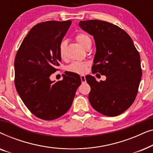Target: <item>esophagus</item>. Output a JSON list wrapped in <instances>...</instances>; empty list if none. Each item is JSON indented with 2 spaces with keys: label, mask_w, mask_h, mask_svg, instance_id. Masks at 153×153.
Instances as JSON below:
<instances>
[{
  "label": "esophagus",
  "mask_w": 153,
  "mask_h": 153,
  "mask_svg": "<svg viewBox=\"0 0 153 153\" xmlns=\"http://www.w3.org/2000/svg\"><path fill=\"white\" fill-rule=\"evenodd\" d=\"M81 82H82V83H85L86 80H85V77L84 75H81Z\"/></svg>",
  "instance_id": "esophagus-1"
}]
</instances>
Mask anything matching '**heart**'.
<instances>
[{"label": "heart", "mask_w": 153, "mask_h": 153, "mask_svg": "<svg viewBox=\"0 0 153 153\" xmlns=\"http://www.w3.org/2000/svg\"><path fill=\"white\" fill-rule=\"evenodd\" d=\"M76 40L82 46L83 48H85L88 44L91 43V39L88 35L86 33H79L75 37ZM65 48H66V42L62 40L60 42L59 45V54L61 58H64L65 55ZM88 68V64L85 62H79L76 61L73 62L72 64L68 67V70L70 72L76 73V74H83L86 72Z\"/></svg>", "instance_id": "b5f03b06"}]
</instances>
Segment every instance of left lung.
<instances>
[{"label":"left lung","mask_w":153,"mask_h":153,"mask_svg":"<svg viewBox=\"0 0 153 153\" xmlns=\"http://www.w3.org/2000/svg\"><path fill=\"white\" fill-rule=\"evenodd\" d=\"M79 25L95 42L92 72L106 76L100 82L94 76H85L91 86L90 103L104 116H118L137 97L142 76L139 51L130 36L116 25L96 19L81 21Z\"/></svg>","instance_id":"8db88e82"}]
</instances>
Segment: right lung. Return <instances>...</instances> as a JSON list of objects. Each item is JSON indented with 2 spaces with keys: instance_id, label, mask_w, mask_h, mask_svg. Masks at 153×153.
Listing matches in <instances>:
<instances>
[{
  "instance_id": "add662e5",
  "label": "right lung",
  "mask_w": 153,
  "mask_h": 153,
  "mask_svg": "<svg viewBox=\"0 0 153 153\" xmlns=\"http://www.w3.org/2000/svg\"><path fill=\"white\" fill-rule=\"evenodd\" d=\"M72 22L48 21L33 26L19 48L14 60V84L25 105L33 115L53 120L72 106L80 76L68 72L54 83L49 76L57 71L61 57L59 45Z\"/></svg>"
}]
</instances>
